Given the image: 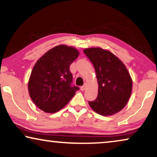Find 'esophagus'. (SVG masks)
Listing matches in <instances>:
<instances>
[{"instance_id": "esophagus-1", "label": "esophagus", "mask_w": 157, "mask_h": 157, "mask_svg": "<svg viewBox=\"0 0 157 157\" xmlns=\"http://www.w3.org/2000/svg\"><path fill=\"white\" fill-rule=\"evenodd\" d=\"M86 87H87V85L85 83V84L83 85V86L81 87V91H85V90L86 89Z\"/></svg>"}]
</instances>
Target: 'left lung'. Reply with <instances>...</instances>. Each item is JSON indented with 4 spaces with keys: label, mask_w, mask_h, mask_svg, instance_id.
I'll list each match as a JSON object with an SVG mask.
<instances>
[{
    "label": "left lung",
    "mask_w": 157,
    "mask_h": 157,
    "mask_svg": "<svg viewBox=\"0 0 157 157\" xmlns=\"http://www.w3.org/2000/svg\"><path fill=\"white\" fill-rule=\"evenodd\" d=\"M94 66L98 83L97 98L89 101L94 111L102 116L115 114L127 104L132 80L126 66L110 51L101 48L83 50Z\"/></svg>",
    "instance_id": "obj_1"
}]
</instances>
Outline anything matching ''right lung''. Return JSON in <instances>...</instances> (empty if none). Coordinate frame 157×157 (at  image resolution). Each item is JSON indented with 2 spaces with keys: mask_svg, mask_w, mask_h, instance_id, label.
<instances>
[{
  "mask_svg": "<svg viewBox=\"0 0 157 157\" xmlns=\"http://www.w3.org/2000/svg\"><path fill=\"white\" fill-rule=\"evenodd\" d=\"M73 47L59 45L36 62L30 76L29 91L34 104L46 113H56L74 97L79 88L73 86L70 65L78 56Z\"/></svg>",
  "mask_w": 157,
  "mask_h": 157,
  "instance_id": "add662e5",
  "label": "right lung"
}]
</instances>
